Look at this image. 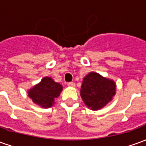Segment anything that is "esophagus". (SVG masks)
<instances>
[{"mask_svg": "<svg viewBox=\"0 0 146 146\" xmlns=\"http://www.w3.org/2000/svg\"><path fill=\"white\" fill-rule=\"evenodd\" d=\"M67 85L69 86V87H75V83L73 82H69L67 84Z\"/></svg>", "mask_w": 146, "mask_h": 146, "instance_id": "34e87169", "label": "esophagus"}]
</instances>
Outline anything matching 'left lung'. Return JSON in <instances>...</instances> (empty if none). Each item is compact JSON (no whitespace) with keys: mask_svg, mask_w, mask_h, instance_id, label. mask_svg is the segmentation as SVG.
Instances as JSON below:
<instances>
[{"mask_svg":"<svg viewBox=\"0 0 146 146\" xmlns=\"http://www.w3.org/2000/svg\"><path fill=\"white\" fill-rule=\"evenodd\" d=\"M116 94V84L95 72L89 73L84 78L80 96L85 105L92 110L103 108Z\"/></svg>","mask_w":146,"mask_h":146,"instance_id":"left-lung-1","label":"left lung"}]
</instances>
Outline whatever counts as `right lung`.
<instances>
[{
    "label": "right lung",
    "instance_id": "1",
    "mask_svg": "<svg viewBox=\"0 0 146 146\" xmlns=\"http://www.w3.org/2000/svg\"><path fill=\"white\" fill-rule=\"evenodd\" d=\"M62 91V86L54 82L51 77H44L41 81L28 91V96L36 105L43 108H50Z\"/></svg>",
    "mask_w": 146,
    "mask_h": 146
}]
</instances>
